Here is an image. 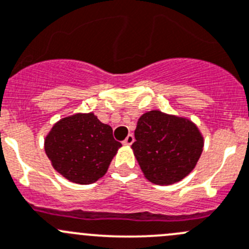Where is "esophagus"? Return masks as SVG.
Instances as JSON below:
<instances>
[{
    "instance_id": "1",
    "label": "esophagus",
    "mask_w": 249,
    "mask_h": 249,
    "mask_svg": "<svg viewBox=\"0 0 249 249\" xmlns=\"http://www.w3.org/2000/svg\"><path fill=\"white\" fill-rule=\"evenodd\" d=\"M135 141V137H134V135L132 134H129L126 136V139L124 140V141H123V143L125 144V146H130V144H132V142Z\"/></svg>"
}]
</instances>
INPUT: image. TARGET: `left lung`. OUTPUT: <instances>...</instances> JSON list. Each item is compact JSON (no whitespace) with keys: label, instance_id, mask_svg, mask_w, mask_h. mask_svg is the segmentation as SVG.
I'll use <instances>...</instances> for the list:
<instances>
[{"label":"left lung","instance_id":"obj_1","mask_svg":"<svg viewBox=\"0 0 249 249\" xmlns=\"http://www.w3.org/2000/svg\"><path fill=\"white\" fill-rule=\"evenodd\" d=\"M131 148L147 180L170 185L182 180L196 166L203 136L186 118L151 110L140 117Z\"/></svg>","mask_w":249,"mask_h":249}]
</instances>
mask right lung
Wrapping results in <instances>:
<instances>
[{"mask_svg":"<svg viewBox=\"0 0 249 249\" xmlns=\"http://www.w3.org/2000/svg\"><path fill=\"white\" fill-rule=\"evenodd\" d=\"M119 147L122 143L114 140L112 127L93 113L60 119L45 139V151L53 168L81 185L102 178Z\"/></svg>","mask_w":249,"mask_h":249,"instance_id":"right-lung-1","label":"right lung"}]
</instances>
